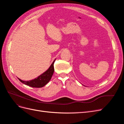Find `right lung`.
Wrapping results in <instances>:
<instances>
[{"mask_svg":"<svg viewBox=\"0 0 124 124\" xmlns=\"http://www.w3.org/2000/svg\"><path fill=\"white\" fill-rule=\"evenodd\" d=\"M55 60L56 59L52 62L49 68L45 71L44 73L41 74L40 76H38L37 78H34V79L30 81H23L21 80L20 78H17L22 83L27 86L36 88L42 87L48 83V82L50 81L52 76H53L54 71V63Z\"/></svg>","mask_w":124,"mask_h":124,"instance_id":"1","label":"right lung"}]
</instances>
